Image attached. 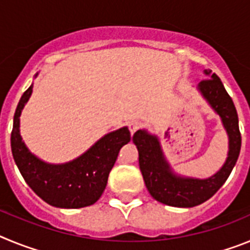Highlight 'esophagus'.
Segmentation results:
<instances>
[{"instance_id": "obj_1", "label": "esophagus", "mask_w": 250, "mask_h": 250, "mask_svg": "<svg viewBox=\"0 0 250 250\" xmlns=\"http://www.w3.org/2000/svg\"><path fill=\"white\" fill-rule=\"evenodd\" d=\"M127 126H129L130 132H131V134H134V132H135L136 130L141 126V124L139 123V121H130V123L127 124Z\"/></svg>"}]
</instances>
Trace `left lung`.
<instances>
[{"instance_id": "1", "label": "left lung", "mask_w": 250, "mask_h": 250, "mask_svg": "<svg viewBox=\"0 0 250 250\" xmlns=\"http://www.w3.org/2000/svg\"><path fill=\"white\" fill-rule=\"evenodd\" d=\"M208 79L200 81L198 90L219 115L229 136L228 158L218 173L208 179L179 176L174 173L161 150L159 139L146 130H138L132 141L139 151V167L151 196L163 204L191 208L210 199L230 175L242 146L237 109L220 79L205 70Z\"/></svg>"}]
</instances>
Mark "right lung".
<instances>
[{
	"label": "right lung",
	"mask_w": 250,
	"mask_h": 250,
	"mask_svg": "<svg viewBox=\"0 0 250 250\" xmlns=\"http://www.w3.org/2000/svg\"><path fill=\"white\" fill-rule=\"evenodd\" d=\"M32 94L23 92L13 116L11 149L20 173L28 187L47 204L65 209L92 205L105 190L119 151L131 139L126 126L106 134L83 155L65 164H47L31 154L20 135V115Z\"/></svg>",
	"instance_id": "right-lung-1"
}]
</instances>
